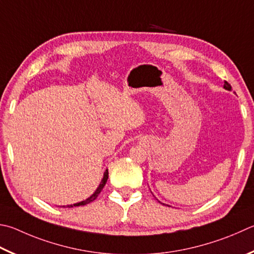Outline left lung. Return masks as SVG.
Masks as SVG:
<instances>
[{"label": "left lung", "instance_id": "8db88e82", "mask_svg": "<svg viewBox=\"0 0 254 254\" xmlns=\"http://www.w3.org/2000/svg\"><path fill=\"white\" fill-rule=\"evenodd\" d=\"M223 87H224L225 90H228V91H231V85H230L227 81L224 82V85H223ZM162 204H164V203H162Z\"/></svg>", "mask_w": 254, "mask_h": 254}]
</instances>
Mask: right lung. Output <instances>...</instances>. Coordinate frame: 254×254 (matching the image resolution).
Instances as JSON below:
<instances>
[{
    "label": "right lung",
    "mask_w": 254,
    "mask_h": 254,
    "mask_svg": "<svg viewBox=\"0 0 254 254\" xmlns=\"http://www.w3.org/2000/svg\"><path fill=\"white\" fill-rule=\"evenodd\" d=\"M108 178H109V171L108 170H105V172L103 174V179L101 180V183L99 184L98 189H96L95 192L92 194L91 196L87 197V199H85L84 201H81V202H77V203H74V204H70V205H66L68 207H73V206H81V205H85V204H89L90 202H93L96 197H98V195L101 193V191H102V189L104 188L105 183H107L108 181ZM63 207H65V205H63Z\"/></svg>",
    "instance_id": "1"
}]
</instances>
